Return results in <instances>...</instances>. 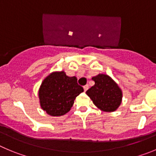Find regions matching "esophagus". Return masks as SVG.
Returning a JSON list of instances; mask_svg holds the SVG:
<instances>
[{
	"instance_id": "obj_1",
	"label": "esophagus",
	"mask_w": 156,
	"mask_h": 156,
	"mask_svg": "<svg viewBox=\"0 0 156 156\" xmlns=\"http://www.w3.org/2000/svg\"><path fill=\"white\" fill-rule=\"evenodd\" d=\"M83 88H84V91H86L88 89V85H85V86L83 87Z\"/></svg>"
}]
</instances>
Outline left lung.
Returning <instances> with one entry per match:
<instances>
[{"label": "left lung", "instance_id": "obj_1", "mask_svg": "<svg viewBox=\"0 0 156 156\" xmlns=\"http://www.w3.org/2000/svg\"><path fill=\"white\" fill-rule=\"evenodd\" d=\"M94 85L86 94L94 105L105 112L116 111L122 101V91L117 83L105 74L92 77Z\"/></svg>", "mask_w": 156, "mask_h": 156}]
</instances>
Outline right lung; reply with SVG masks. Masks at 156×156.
I'll return each instance as SVG.
<instances>
[{"label": "right lung", "mask_w": 156, "mask_h": 156, "mask_svg": "<svg viewBox=\"0 0 156 156\" xmlns=\"http://www.w3.org/2000/svg\"><path fill=\"white\" fill-rule=\"evenodd\" d=\"M83 91L76 77L68 76L64 71H53L44 79L39 88L41 108L51 116L64 115Z\"/></svg>", "instance_id": "right-lung-1"}]
</instances>
